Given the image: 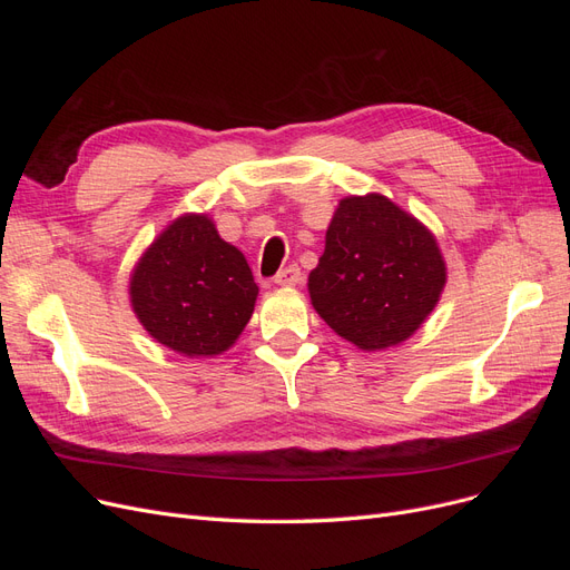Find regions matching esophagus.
Instances as JSON below:
<instances>
[{
  "instance_id": "obj_1",
  "label": "esophagus",
  "mask_w": 570,
  "mask_h": 570,
  "mask_svg": "<svg viewBox=\"0 0 570 570\" xmlns=\"http://www.w3.org/2000/svg\"><path fill=\"white\" fill-rule=\"evenodd\" d=\"M273 281H275V285L292 287V285H297V283L302 281V271H299V266H297V264L285 266L283 271H278V275H275Z\"/></svg>"
}]
</instances>
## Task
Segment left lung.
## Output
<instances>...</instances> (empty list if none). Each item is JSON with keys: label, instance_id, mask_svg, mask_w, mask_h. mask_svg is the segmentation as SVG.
I'll use <instances>...</instances> for the list:
<instances>
[{"label": "left lung", "instance_id": "1", "mask_svg": "<svg viewBox=\"0 0 570 570\" xmlns=\"http://www.w3.org/2000/svg\"><path fill=\"white\" fill-rule=\"evenodd\" d=\"M446 283L438 239L383 195L344 197L325 233L308 295L318 316L358 350L404 342Z\"/></svg>", "mask_w": 570, "mask_h": 570}]
</instances>
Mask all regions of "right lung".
<instances>
[{"label": "right lung", "mask_w": 570, "mask_h": 570, "mask_svg": "<svg viewBox=\"0 0 570 570\" xmlns=\"http://www.w3.org/2000/svg\"><path fill=\"white\" fill-rule=\"evenodd\" d=\"M258 287L245 254L206 214H185L154 239L130 275L145 331L183 356L230 350L254 314Z\"/></svg>", "instance_id": "right-lung-1"}]
</instances>
